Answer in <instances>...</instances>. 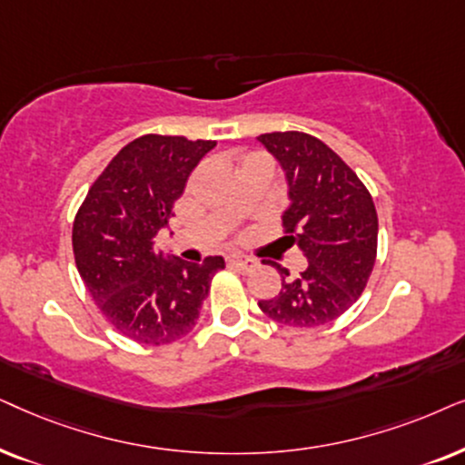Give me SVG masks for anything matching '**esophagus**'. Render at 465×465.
Masks as SVG:
<instances>
[{"label": "esophagus", "mask_w": 465, "mask_h": 465, "mask_svg": "<svg viewBox=\"0 0 465 465\" xmlns=\"http://www.w3.org/2000/svg\"><path fill=\"white\" fill-rule=\"evenodd\" d=\"M227 263L240 272H252L257 268V259L246 255H232L227 259Z\"/></svg>", "instance_id": "obj_1"}]
</instances>
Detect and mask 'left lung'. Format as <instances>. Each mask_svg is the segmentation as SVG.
Masks as SVG:
<instances>
[{"label": "left lung", "instance_id": "obj_1", "mask_svg": "<svg viewBox=\"0 0 465 465\" xmlns=\"http://www.w3.org/2000/svg\"><path fill=\"white\" fill-rule=\"evenodd\" d=\"M259 142L281 161L291 206L282 216L287 246L308 259L300 276L281 272L282 289L262 300L265 317L289 327H317L359 300L379 249V214L366 184L325 142L304 132L262 134Z\"/></svg>", "mask_w": 465, "mask_h": 465}]
</instances>
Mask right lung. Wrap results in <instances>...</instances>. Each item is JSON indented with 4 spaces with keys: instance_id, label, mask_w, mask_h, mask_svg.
I'll use <instances>...</instances> for the list:
<instances>
[{
    "instance_id": "obj_1",
    "label": "right lung",
    "mask_w": 465,
    "mask_h": 465,
    "mask_svg": "<svg viewBox=\"0 0 465 465\" xmlns=\"http://www.w3.org/2000/svg\"><path fill=\"white\" fill-rule=\"evenodd\" d=\"M214 140L146 134L123 146L91 184L72 227L86 291L110 325L138 344H172L193 330L223 257L165 262L154 249L187 178Z\"/></svg>"
}]
</instances>
